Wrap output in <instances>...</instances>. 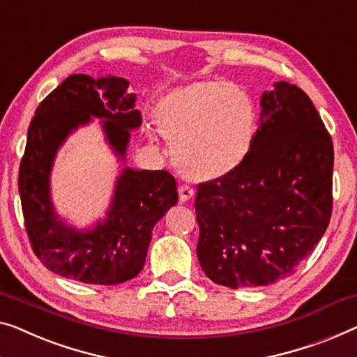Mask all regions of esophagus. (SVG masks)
Returning <instances> with one entry per match:
<instances>
[{
    "label": "esophagus",
    "mask_w": 357,
    "mask_h": 357,
    "mask_svg": "<svg viewBox=\"0 0 357 357\" xmlns=\"http://www.w3.org/2000/svg\"><path fill=\"white\" fill-rule=\"evenodd\" d=\"M178 194H179L181 202H188L189 199H192L195 190H194V188H190L189 184H181L178 188Z\"/></svg>",
    "instance_id": "esophagus-1"
}]
</instances>
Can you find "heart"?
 <instances>
[{"label": "heart", "mask_w": 357, "mask_h": 357, "mask_svg": "<svg viewBox=\"0 0 357 357\" xmlns=\"http://www.w3.org/2000/svg\"><path fill=\"white\" fill-rule=\"evenodd\" d=\"M162 136L185 174L211 179L229 173L250 151L255 107L226 82H200L165 94L155 105Z\"/></svg>", "instance_id": "1"}]
</instances>
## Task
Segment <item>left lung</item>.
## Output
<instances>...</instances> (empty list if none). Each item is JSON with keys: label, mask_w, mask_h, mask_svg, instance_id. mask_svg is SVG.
Returning a JSON list of instances; mask_svg holds the SVG:
<instances>
[{"label": "left lung", "mask_w": 357, "mask_h": 357, "mask_svg": "<svg viewBox=\"0 0 357 357\" xmlns=\"http://www.w3.org/2000/svg\"><path fill=\"white\" fill-rule=\"evenodd\" d=\"M274 86L261 96L245 158L197 188L199 263L215 284L231 289L294 274L332 216V137L303 89Z\"/></svg>", "instance_id": "left-lung-1"}]
</instances>
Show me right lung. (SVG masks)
Segmentation results:
<instances>
[{
	"mask_svg": "<svg viewBox=\"0 0 357 357\" xmlns=\"http://www.w3.org/2000/svg\"><path fill=\"white\" fill-rule=\"evenodd\" d=\"M128 86L120 77H67L36 109L20 160L19 192L33 253L52 273L83 284L115 285L136 278L153 226L178 202L176 181L168 172L123 168L107 218L93 229L78 231L56 215L50 174L57 149L73 130L91 116L104 119L107 142L125 160L130 130L142 123Z\"/></svg>",
	"mask_w": 357,
	"mask_h": 357,
	"instance_id": "1",
	"label": "right lung"
}]
</instances>
